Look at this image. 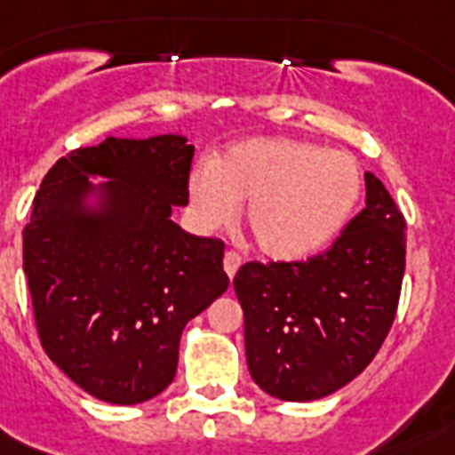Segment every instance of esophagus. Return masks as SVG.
Segmentation results:
<instances>
[{
  "label": "esophagus",
  "mask_w": 455,
  "mask_h": 455,
  "mask_svg": "<svg viewBox=\"0 0 455 455\" xmlns=\"http://www.w3.org/2000/svg\"><path fill=\"white\" fill-rule=\"evenodd\" d=\"M239 263H242V259H239L237 253H235V251L225 253L223 267H225V273H228V277H235V273L239 270Z\"/></svg>",
  "instance_id": "1"
}]
</instances>
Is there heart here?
<instances>
[{
  "instance_id": "heart-1",
  "label": "heart",
  "mask_w": 455,
  "mask_h": 455,
  "mask_svg": "<svg viewBox=\"0 0 455 455\" xmlns=\"http://www.w3.org/2000/svg\"><path fill=\"white\" fill-rule=\"evenodd\" d=\"M363 175L347 151L291 137H249L188 178V209L202 230L232 223L266 259L301 260L325 249L361 199Z\"/></svg>"
}]
</instances>
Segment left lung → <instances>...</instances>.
Returning <instances> with one entry per match:
<instances>
[{"label":"left lung","instance_id":"1","mask_svg":"<svg viewBox=\"0 0 455 455\" xmlns=\"http://www.w3.org/2000/svg\"><path fill=\"white\" fill-rule=\"evenodd\" d=\"M403 270L406 220L365 172V209L325 253L251 260L232 280L253 382L275 399L315 401L358 378L389 334Z\"/></svg>","mask_w":455,"mask_h":455}]
</instances>
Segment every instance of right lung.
<instances>
[{
  "mask_svg": "<svg viewBox=\"0 0 455 455\" xmlns=\"http://www.w3.org/2000/svg\"><path fill=\"white\" fill-rule=\"evenodd\" d=\"M192 156L182 135L107 137L59 158L35 195L23 270L37 334L94 399L132 406L164 392L185 325L230 284L223 242L171 220L188 206Z\"/></svg>",
  "mask_w": 455,
  "mask_h": 455,
  "instance_id": "add662e5",
  "label": "right lung"
}]
</instances>
